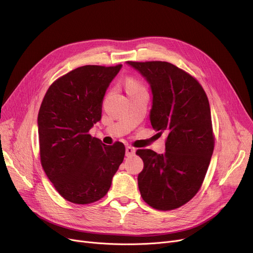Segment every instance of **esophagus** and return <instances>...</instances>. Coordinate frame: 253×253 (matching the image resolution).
<instances>
[{
    "mask_svg": "<svg viewBox=\"0 0 253 253\" xmlns=\"http://www.w3.org/2000/svg\"><path fill=\"white\" fill-rule=\"evenodd\" d=\"M135 154V149L132 148V147H127L126 148V156L130 157V156H133Z\"/></svg>",
    "mask_w": 253,
    "mask_h": 253,
    "instance_id": "34e87169",
    "label": "esophagus"
}]
</instances>
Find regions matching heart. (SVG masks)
<instances>
[{"label": "heart", "mask_w": 253, "mask_h": 253, "mask_svg": "<svg viewBox=\"0 0 253 253\" xmlns=\"http://www.w3.org/2000/svg\"><path fill=\"white\" fill-rule=\"evenodd\" d=\"M132 87H139V86L137 85L136 82H134V81H132V80H130V81H128V83H127V89H128V88H132Z\"/></svg>", "instance_id": "b5f03b06"}]
</instances>
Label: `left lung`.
<instances>
[{"label":"left lung","instance_id":"left-lung-1","mask_svg":"<svg viewBox=\"0 0 253 253\" xmlns=\"http://www.w3.org/2000/svg\"><path fill=\"white\" fill-rule=\"evenodd\" d=\"M150 85L152 127L166 132L165 153L137 150L143 161L138 189L144 202L172 210L200 189L214 149L208 98L195 78L165 61L126 62Z\"/></svg>","mask_w":253,"mask_h":253}]
</instances>
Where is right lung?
Instances as JSON below:
<instances>
[{
    "mask_svg": "<svg viewBox=\"0 0 253 253\" xmlns=\"http://www.w3.org/2000/svg\"><path fill=\"white\" fill-rule=\"evenodd\" d=\"M122 68L84 65L47 90L38 115L40 156L56 191L75 204L98 201L124 160L122 142L105 145L88 134L100 121L102 99Z\"/></svg>",
    "mask_w": 253,
    "mask_h": 253,
    "instance_id": "obj_1",
    "label": "right lung"
}]
</instances>
